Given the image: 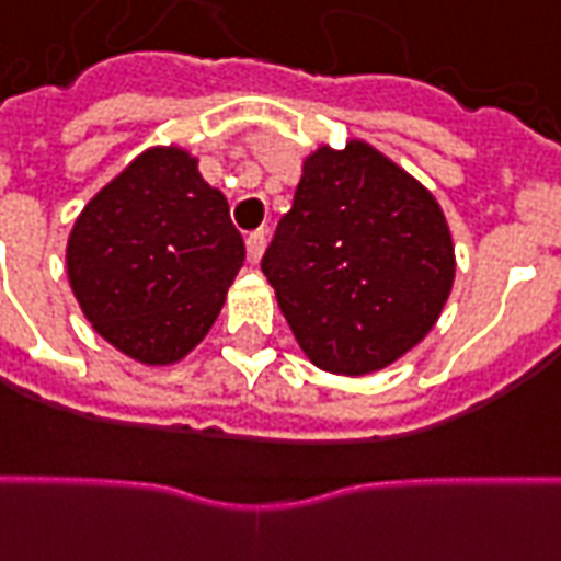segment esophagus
I'll return each mask as SVG.
<instances>
[{
  "instance_id": "obj_1",
  "label": "esophagus",
  "mask_w": 561,
  "mask_h": 561,
  "mask_svg": "<svg viewBox=\"0 0 561 561\" xmlns=\"http://www.w3.org/2000/svg\"><path fill=\"white\" fill-rule=\"evenodd\" d=\"M264 247H267V231H252L247 238V255L252 264H259L261 255H264Z\"/></svg>"
}]
</instances>
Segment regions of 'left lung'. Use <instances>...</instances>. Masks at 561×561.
Wrapping results in <instances>:
<instances>
[{
    "label": "left lung",
    "instance_id": "1",
    "mask_svg": "<svg viewBox=\"0 0 561 561\" xmlns=\"http://www.w3.org/2000/svg\"><path fill=\"white\" fill-rule=\"evenodd\" d=\"M261 270L294 339L330 375H371L437 323L455 282L449 226L416 178L351 139L302 160Z\"/></svg>",
    "mask_w": 561,
    "mask_h": 561
}]
</instances>
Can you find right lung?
I'll use <instances>...</instances> for the list:
<instances>
[{"instance_id": "1", "label": "right lung", "mask_w": 561, "mask_h": 561, "mask_svg": "<svg viewBox=\"0 0 561 561\" xmlns=\"http://www.w3.org/2000/svg\"><path fill=\"white\" fill-rule=\"evenodd\" d=\"M68 279L91 327L145 365L184 359L226 302L247 249L226 196L184 148H148L73 222Z\"/></svg>"}]
</instances>
